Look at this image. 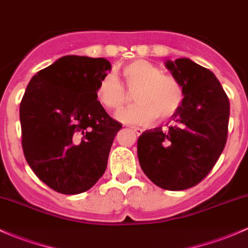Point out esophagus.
I'll list each match as a JSON object with an SVG mask.
<instances>
[{
    "label": "esophagus",
    "mask_w": 248,
    "mask_h": 248,
    "mask_svg": "<svg viewBox=\"0 0 248 248\" xmlns=\"http://www.w3.org/2000/svg\"><path fill=\"white\" fill-rule=\"evenodd\" d=\"M132 130H134V131L136 132V135H137V136H140V135L143 134V129H140V127H132Z\"/></svg>",
    "instance_id": "1"
}]
</instances>
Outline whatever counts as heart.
Segmentation results:
<instances>
[{"instance_id":"b5f03b06","label":"heart","mask_w":248,"mask_h":248,"mask_svg":"<svg viewBox=\"0 0 248 248\" xmlns=\"http://www.w3.org/2000/svg\"><path fill=\"white\" fill-rule=\"evenodd\" d=\"M127 90L135 94V106L118 113L117 118L129 124H148L158 117L166 121L177 112L183 102V90L176 78L162 74L146 60H135L123 67ZM117 78L106 73L97 87V98L108 110L121 111L131 95Z\"/></svg>"}]
</instances>
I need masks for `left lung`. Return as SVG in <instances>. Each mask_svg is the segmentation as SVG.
<instances>
[{
  "label": "left lung",
  "instance_id": "8db88e82",
  "mask_svg": "<svg viewBox=\"0 0 248 248\" xmlns=\"http://www.w3.org/2000/svg\"><path fill=\"white\" fill-rule=\"evenodd\" d=\"M183 90L172 125L146 130L140 136L137 154L144 174L167 190H185L201 182L226 145L230 100L212 71L187 58L168 60Z\"/></svg>",
  "mask_w": 248,
  "mask_h": 248
}]
</instances>
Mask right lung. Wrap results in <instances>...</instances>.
I'll use <instances>...</instances> for the list:
<instances>
[{"label": "right lung", "mask_w": 248, "mask_h": 248, "mask_svg": "<svg viewBox=\"0 0 248 248\" xmlns=\"http://www.w3.org/2000/svg\"><path fill=\"white\" fill-rule=\"evenodd\" d=\"M111 70L104 58L66 55L39 71L20 104L22 149L34 174L53 190L80 194L103 176L122 124L97 99Z\"/></svg>", "instance_id": "obj_1"}]
</instances>
